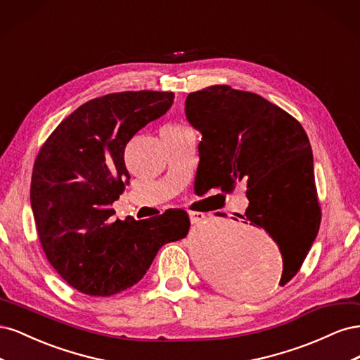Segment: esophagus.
Listing matches in <instances>:
<instances>
[{
	"label": "esophagus",
	"mask_w": 360,
	"mask_h": 360,
	"mask_svg": "<svg viewBox=\"0 0 360 360\" xmlns=\"http://www.w3.org/2000/svg\"><path fill=\"white\" fill-rule=\"evenodd\" d=\"M189 219L192 224H200L205 219V214L200 212H189Z\"/></svg>",
	"instance_id": "1"
}]
</instances>
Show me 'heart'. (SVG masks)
I'll return each instance as SVG.
<instances>
[{"mask_svg": "<svg viewBox=\"0 0 360 360\" xmlns=\"http://www.w3.org/2000/svg\"><path fill=\"white\" fill-rule=\"evenodd\" d=\"M167 127H177V126H171V124H169V126H167Z\"/></svg>", "mask_w": 360, "mask_h": 360, "instance_id": "heart-1", "label": "heart"}]
</instances>
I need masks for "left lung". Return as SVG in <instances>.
Returning a JSON list of instances; mask_svg holds the SVG:
<instances>
[{"label": "left lung", "mask_w": 360, "mask_h": 360, "mask_svg": "<svg viewBox=\"0 0 360 360\" xmlns=\"http://www.w3.org/2000/svg\"><path fill=\"white\" fill-rule=\"evenodd\" d=\"M184 105L188 122L202 135L195 186L231 192L245 184L249 205L240 217L264 228L279 246L284 263L279 285H285L321 222L307 132L264 97L230 85L191 93Z\"/></svg>", "instance_id": "left-lung-1"}]
</instances>
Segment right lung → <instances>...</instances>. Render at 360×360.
Listing matches in <instances>:
<instances>
[{
	"label": "right lung",
	"mask_w": 360,
	"mask_h": 360,
	"mask_svg": "<svg viewBox=\"0 0 360 360\" xmlns=\"http://www.w3.org/2000/svg\"><path fill=\"white\" fill-rule=\"evenodd\" d=\"M172 102L174 93L150 90L97 97L64 118L39 151L30 200L43 252L84 294L105 297L135 285L158 250L189 231L181 209L120 221L111 207L130 179L127 143Z\"/></svg>",
	"instance_id": "obj_1"
}]
</instances>
